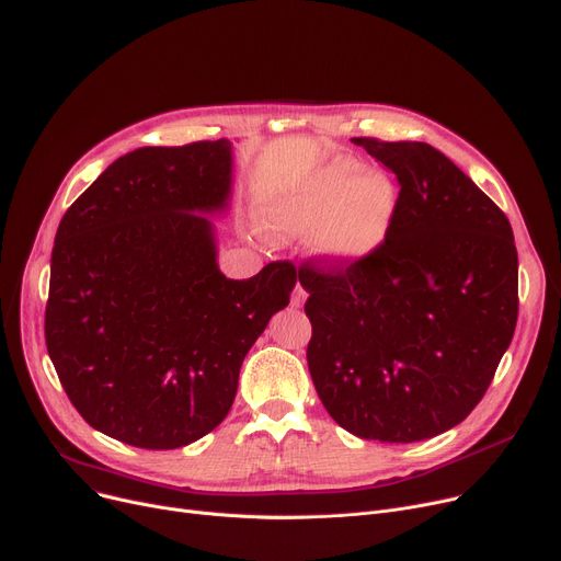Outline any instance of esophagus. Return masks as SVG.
Segmentation results:
<instances>
[{
    "label": "esophagus",
    "mask_w": 561,
    "mask_h": 561,
    "mask_svg": "<svg viewBox=\"0 0 561 561\" xmlns=\"http://www.w3.org/2000/svg\"><path fill=\"white\" fill-rule=\"evenodd\" d=\"M304 301H307V290H304V286L297 282L295 288H293V293H290V307L299 309Z\"/></svg>",
    "instance_id": "esophagus-1"
}]
</instances>
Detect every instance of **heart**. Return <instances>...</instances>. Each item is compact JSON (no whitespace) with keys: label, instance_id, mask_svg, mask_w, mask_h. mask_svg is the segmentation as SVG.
<instances>
[{"label":"heart","instance_id":"heart-1","mask_svg":"<svg viewBox=\"0 0 561 561\" xmlns=\"http://www.w3.org/2000/svg\"><path fill=\"white\" fill-rule=\"evenodd\" d=\"M398 190L385 174H365L337 161L316 176L275 179L260 187V217L279 239L307 232L320 220L316 248L333 260H358L387 234Z\"/></svg>","mask_w":561,"mask_h":561}]
</instances>
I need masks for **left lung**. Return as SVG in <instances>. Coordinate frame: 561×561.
<instances>
[{
	"label": "left lung",
	"instance_id": "8db88e82",
	"mask_svg": "<svg viewBox=\"0 0 561 561\" xmlns=\"http://www.w3.org/2000/svg\"><path fill=\"white\" fill-rule=\"evenodd\" d=\"M351 140L396 174L400 192L371 252L299 264L309 371L346 432L425 440L470 416L511 346L517 245L503 210L432 145Z\"/></svg>",
	"mask_w": 561,
	"mask_h": 561
}]
</instances>
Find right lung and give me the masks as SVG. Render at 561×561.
<instances>
[{
    "mask_svg": "<svg viewBox=\"0 0 561 561\" xmlns=\"http://www.w3.org/2000/svg\"><path fill=\"white\" fill-rule=\"evenodd\" d=\"M230 140L138 147L65 213L44 313L46 348L80 416L145 449H176L230 412L245 353L284 309L290 262L250 279L217 266Z\"/></svg>",
    "mask_w": 561,
    "mask_h": 561,
    "instance_id": "obj_1",
    "label": "right lung"
}]
</instances>
